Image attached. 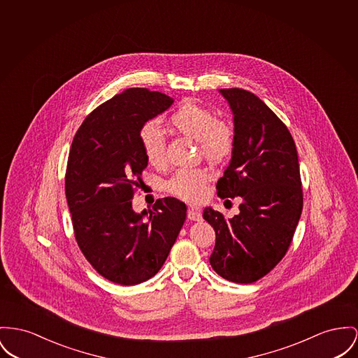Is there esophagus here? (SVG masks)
Segmentation results:
<instances>
[{"label":"esophagus","instance_id":"1","mask_svg":"<svg viewBox=\"0 0 358 358\" xmlns=\"http://www.w3.org/2000/svg\"><path fill=\"white\" fill-rule=\"evenodd\" d=\"M187 217H189V220H191V221H199V220L202 218L201 212H199L198 209H195V208H189V210H187Z\"/></svg>","mask_w":358,"mask_h":358}]
</instances>
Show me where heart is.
Here are the masks:
<instances>
[{
    "label": "heart",
    "mask_w": 358,
    "mask_h": 358,
    "mask_svg": "<svg viewBox=\"0 0 358 358\" xmlns=\"http://www.w3.org/2000/svg\"><path fill=\"white\" fill-rule=\"evenodd\" d=\"M168 122L179 133L198 141L203 157L210 163H227L232 157L236 146L235 130L218 120L212 110L185 101L169 115ZM140 145L149 164L162 167L166 163V140L156 124L143 126ZM208 179L209 173L205 169H179L168 180L167 189L187 202H198L205 195Z\"/></svg>",
    "instance_id": "b5f03b06"
}]
</instances>
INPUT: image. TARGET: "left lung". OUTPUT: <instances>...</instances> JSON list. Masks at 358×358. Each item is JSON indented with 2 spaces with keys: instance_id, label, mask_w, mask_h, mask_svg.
Listing matches in <instances>:
<instances>
[{
  "instance_id": "left-lung-1",
  "label": "left lung",
  "mask_w": 358,
  "mask_h": 358,
  "mask_svg": "<svg viewBox=\"0 0 358 358\" xmlns=\"http://www.w3.org/2000/svg\"><path fill=\"white\" fill-rule=\"evenodd\" d=\"M235 122L236 146L217 182L222 199L240 196L232 218L212 208L203 218L215 228L210 264L222 278L252 284L285 257L303 210V187L296 145L285 123L258 96L220 90Z\"/></svg>"
}]
</instances>
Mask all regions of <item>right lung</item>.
<instances>
[{
	"label": "right lung",
	"instance_id": "right-lung-1",
	"mask_svg": "<svg viewBox=\"0 0 358 358\" xmlns=\"http://www.w3.org/2000/svg\"><path fill=\"white\" fill-rule=\"evenodd\" d=\"M172 103L162 92L126 90L96 107L73 138L65 194L74 238L96 271L118 285L152 278L186 221V205L172 196L140 215L131 208L148 166L140 130Z\"/></svg>",
	"mask_w": 358,
	"mask_h": 358
}]
</instances>
